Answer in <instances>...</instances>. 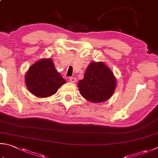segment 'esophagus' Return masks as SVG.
<instances>
[{
	"mask_svg": "<svg viewBox=\"0 0 158 158\" xmlns=\"http://www.w3.org/2000/svg\"><path fill=\"white\" fill-rule=\"evenodd\" d=\"M69 81L72 83H75L76 81V79L74 78V77H71V78H69Z\"/></svg>",
	"mask_w": 158,
	"mask_h": 158,
	"instance_id": "34e87169",
	"label": "esophagus"
}]
</instances>
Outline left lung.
<instances>
[{
  "mask_svg": "<svg viewBox=\"0 0 158 158\" xmlns=\"http://www.w3.org/2000/svg\"><path fill=\"white\" fill-rule=\"evenodd\" d=\"M117 80L112 71L103 62H91L84 78L78 83L81 96L91 102H105L112 96Z\"/></svg>",
  "mask_w": 158,
  "mask_h": 158,
  "instance_id": "left-lung-1",
  "label": "left lung"
}]
</instances>
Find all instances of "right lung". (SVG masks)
Listing matches in <instances>:
<instances>
[{
    "label": "right lung",
    "instance_id": "obj_1",
    "mask_svg": "<svg viewBox=\"0 0 158 158\" xmlns=\"http://www.w3.org/2000/svg\"><path fill=\"white\" fill-rule=\"evenodd\" d=\"M25 80L28 90L38 98L52 96L66 83L51 58H43L33 64L25 73Z\"/></svg>",
    "mask_w": 158,
    "mask_h": 158
}]
</instances>
